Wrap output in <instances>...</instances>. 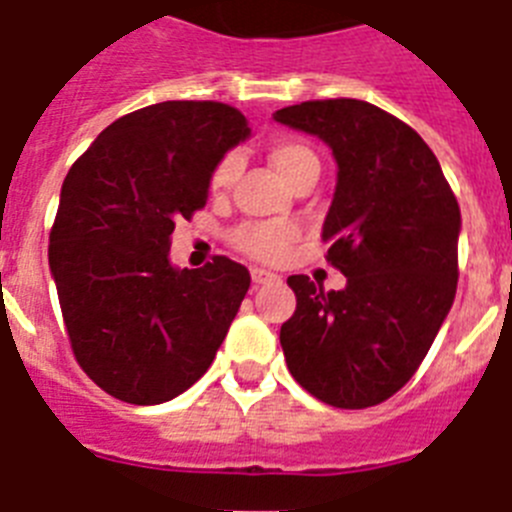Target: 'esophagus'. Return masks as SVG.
I'll return each instance as SVG.
<instances>
[{"label":"esophagus","mask_w":512,"mask_h":512,"mask_svg":"<svg viewBox=\"0 0 512 512\" xmlns=\"http://www.w3.org/2000/svg\"><path fill=\"white\" fill-rule=\"evenodd\" d=\"M251 279H253V287H264V284L279 282L277 274H271V271H266V269H251Z\"/></svg>","instance_id":"esophagus-1"}]
</instances>
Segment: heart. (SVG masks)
I'll list each match as a JSON object with an SVG mask.
<instances>
[{
    "label": "heart",
    "instance_id": "1",
    "mask_svg": "<svg viewBox=\"0 0 512 512\" xmlns=\"http://www.w3.org/2000/svg\"><path fill=\"white\" fill-rule=\"evenodd\" d=\"M271 166L279 171L284 182L292 184L300 176L320 171V161L307 143L295 138H282L277 143H271L269 148ZM241 171V158L238 153H225L210 174V189L215 194H225L233 187L235 176ZM297 241V228L292 223H282V220H264V223H241L230 233V243L241 253L251 256L256 261H279L287 256L292 243Z\"/></svg>",
    "mask_w": 512,
    "mask_h": 512
}]
</instances>
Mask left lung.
I'll return each instance as SVG.
<instances>
[{
	"instance_id": "1",
	"label": "left lung",
	"mask_w": 512,
	"mask_h": 512,
	"mask_svg": "<svg viewBox=\"0 0 512 512\" xmlns=\"http://www.w3.org/2000/svg\"><path fill=\"white\" fill-rule=\"evenodd\" d=\"M274 120L325 140L338 182L323 223L328 264L346 287L289 277L282 325L289 374L346 410L390 400L418 372L459 279L461 212L438 158L410 125L361 99H312Z\"/></svg>"
}]
</instances>
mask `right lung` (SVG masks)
I'll return each instance as SVG.
<instances>
[{
	"label": "right lung",
	"instance_id": "right-lung-1",
	"mask_svg": "<svg viewBox=\"0 0 512 512\" xmlns=\"http://www.w3.org/2000/svg\"><path fill=\"white\" fill-rule=\"evenodd\" d=\"M223 102H158L120 117L61 187L48 264L79 366L107 395L161 405L210 369L251 274L228 256L174 269L171 233L202 210L212 166L248 138Z\"/></svg>",
	"mask_w": 512,
	"mask_h": 512
}]
</instances>
